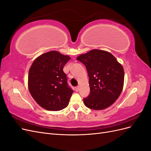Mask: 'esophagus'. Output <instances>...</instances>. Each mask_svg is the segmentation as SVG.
<instances>
[{"mask_svg": "<svg viewBox=\"0 0 151 151\" xmlns=\"http://www.w3.org/2000/svg\"><path fill=\"white\" fill-rule=\"evenodd\" d=\"M79 86H77L76 88H75V91H76V92H78V91H79Z\"/></svg>", "mask_w": 151, "mask_h": 151, "instance_id": "1", "label": "esophagus"}]
</instances>
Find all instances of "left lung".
<instances>
[{"instance_id": "1", "label": "left lung", "mask_w": 151, "mask_h": 151, "mask_svg": "<svg viewBox=\"0 0 151 151\" xmlns=\"http://www.w3.org/2000/svg\"><path fill=\"white\" fill-rule=\"evenodd\" d=\"M86 66L90 93L83 99L86 107L101 110L111 106L120 96L124 83V70L110 53L92 50L77 58Z\"/></svg>"}]
</instances>
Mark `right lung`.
<instances>
[{"instance_id": "add662e5", "label": "right lung", "mask_w": 151, "mask_h": 151, "mask_svg": "<svg viewBox=\"0 0 151 151\" xmlns=\"http://www.w3.org/2000/svg\"><path fill=\"white\" fill-rule=\"evenodd\" d=\"M70 58L57 51L42 54L33 62L28 74V88L40 106L49 111L66 108L73 93L63 68Z\"/></svg>"}]
</instances>
